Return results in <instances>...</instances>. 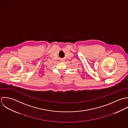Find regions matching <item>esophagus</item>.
<instances>
[{
	"mask_svg": "<svg viewBox=\"0 0 128 128\" xmlns=\"http://www.w3.org/2000/svg\"><path fill=\"white\" fill-rule=\"evenodd\" d=\"M62 61H64V60H62Z\"/></svg>",
	"mask_w": 128,
	"mask_h": 128,
	"instance_id": "1",
	"label": "esophagus"
}]
</instances>
